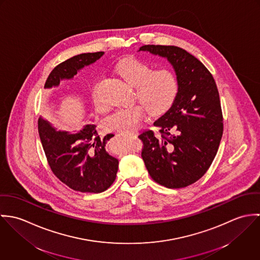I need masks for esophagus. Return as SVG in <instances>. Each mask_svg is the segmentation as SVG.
Segmentation results:
<instances>
[{
  "label": "esophagus",
  "mask_w": 260,
  "mask_h": 260,
  "mask_svg": "<svg viewBox=\"0 0 260 260\" xmlns=\"http://www.w3.org/2000/svg\"><path fill=\"white\" fill-rule=\"evenodd\" d=\"M130 134H131V135H136V134H137V132H136V131H133V132H131Z\"/></svg>",
  "instance_id": "34e87169"
}]
</instances>
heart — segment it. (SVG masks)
Listing matches in <instances>:
<instances>
[{"label": "heart", "mask_w": 260, "mask_h": 260, "mask_svg": "<svg viewBox=\"0 0 260 260\" xmlns=\"http://www.w3.org/2000/svg\"><path fill=\"white\" fill-rule=\"evenodd\" d=\"M115 71L128 85L135 87V97L142 105L121 108L107 116L103 122L107 131L132 132L141 124L146 112L152 116L161 115L176 99L177 78L167 68L151 71L147 63L134 57H127L116 64ZM92 98L97 111H103L104 105L98 96V83L92 88Z\"/></svg>", "instance_id": "obj_1"}]
</instances>
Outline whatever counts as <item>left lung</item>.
<instances>
[{
  "instance_id": "left-lung-1",
  "label": "left lung",
  "mask_w": 260,
  "mask_h": 260,
  "mask_svg": "<svg viewBox=\"0 0 260 260\" xmlns=\"http://www.w3.org/2000/svg\"><path fill=\"white\" fill-rule=\"evenodd\" d=\"M167 59L178 82L172 106L154 122L161 136L144 131L142 158L152 179L167 188H182L210 167L223 133L222 112L215 81L193 55L175 46L145 45L139 52Z\"/></svg>"
}]
</instances>
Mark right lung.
Here are the masks:
<instances>
[{
    "label": "right lung",
    "mask_w": 260,
    "mask_h": 260,
    "mask_svg": "<svg viewBox=\"0 0 260 260\" xmlns=\"http://www.w3.org/2000/svg\"><path fill=\"white\" fill-rule=\"evenodd\" d=\"M104 55V52L74 56L59 64L50 73L45 89L58 87L64 80H72L77 73ZM39 135L48 163L54 174L71 189L80 192L100 193L116 179L119 161L106 150L114 134L101 139L93 124L79 131L58 130L50 121L40 117Z\"/></svg>",
    "instance_id": "1"
}]
</instances>
